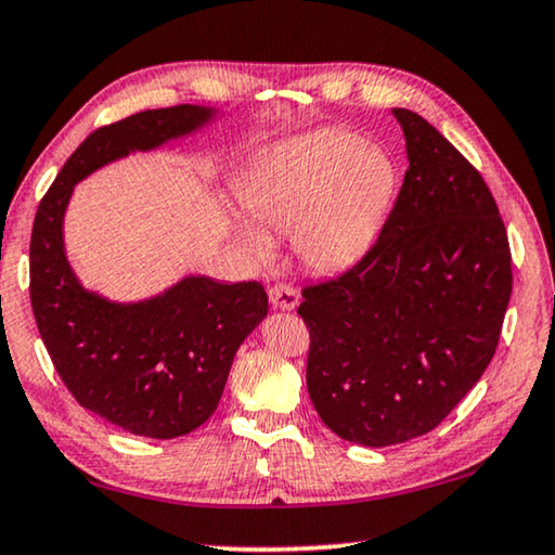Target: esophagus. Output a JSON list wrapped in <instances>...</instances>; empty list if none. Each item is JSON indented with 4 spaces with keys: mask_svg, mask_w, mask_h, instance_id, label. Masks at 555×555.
<instances>
[{
    "mask_svg": "<svg viewBox=\"0 0 555 555\" xmlns=\"http://www.w3.org/2000/svg\"><path fill=\"white\" fill-rule=\"evenodd\" d=\"M269 301L274 309L294 311L298 306V292L292 284H274L269 288Z\"/></svg>",
    "mask_w": 555,
    "mask_h": 555,
    "instance_id": "esophagus-1",
    "label": "esophagus"
}]
</instances>
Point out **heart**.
I'll use <instances>...</instances> for the list:
<instances>
[{
  "label": "heart",
  "instance_id": "heart-1",
  "mask_svg": "<svg viewBox=\"0 0 555 555\" xmlns=\"http://www.w3.org/2000/svg\"><path fill=\"white\" fill-rule=\"evenodd\" d=\"M400 172L392 155L350 130H315L251 167L242 205L261 230L292 234L296 257L321 274L353 267L371 251L388 219ZM244 227V244L269 259L274 244Z\"/></svg>",
  "mask_w": 555,
  "mask_h": 555
}]
</instances>
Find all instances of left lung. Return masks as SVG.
Masks as SVG:
<instances>
[{"label": "left lung", "instance_id": "left-lung-1", "mask_svg": "<svg viewBox=\"0 0 555 555\" xmlns=\"http://www.w3.org/2000/svg\"><path fill=\"white\" fill-rule=\"evenodd\" d=\"M408 172L371 251L304 288L306 385L348 442L400 444L435 429L494 358L512 251L491 192L435 126L392 108Z\"/></svg>", "mask_w": 555, "mask_h": 555}]
</instances>
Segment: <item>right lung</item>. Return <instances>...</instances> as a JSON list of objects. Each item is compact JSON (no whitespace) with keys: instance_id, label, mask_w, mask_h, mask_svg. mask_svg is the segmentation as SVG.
<instances>
[{"instance_id":"add662e5","label":"right lung","mask_w":555,"mask_h":555,"mask_svg":"<svg viewBox=\"0 0 555 555\" xmlns=\"http://www.w3.org/2000/svg\"><path fill=\"white\" fill-rule=\"evenodd\" d=\"M215 116V108L184 103L93 130L34 219L31 309L56 373L81 408L140 437H182L209 420L236 350L269 311L267 292L259 281L184 276L145 301H108L76 279L64 215L76 184L99 167L195 133Z\"/></svg>"}]
</instances>
